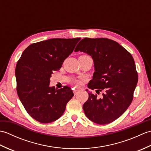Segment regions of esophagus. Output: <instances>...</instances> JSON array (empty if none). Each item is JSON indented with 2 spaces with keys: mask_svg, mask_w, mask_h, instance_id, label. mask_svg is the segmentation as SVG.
<instances>
[{
  "mask_svg": "<svg viewBox=\"0 0 151 151\" xmlns=\"http://www.w3.org/2000/svg\"><path fill=\"white\" fill-rule=\"evenodd\" d=\"M73 93H74V94H75V95H76L78 93V91L76 90V89H73Z\"/></svg>",
  "mask_w": 151,
  "mask_h": 151,
  "instance_id": "34e87169",
  "label": "esophagus"
}]
</instances>
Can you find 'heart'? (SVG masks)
<instances>
[{"mask_svg":"<svg viewBox=\"0 0 151 151\" xmlns=\"http://www.w3.org/2000/svg\"><path fill=\"white\" fill-rule=\"evenodd\" d=\"M75 84L76 86H78V85H80V84H81V81H78V80H76V81H75Z\"/></svg>","mask_w":151,"mask_h":151,"instance_id":"1","label":"heart"}]
</instances>
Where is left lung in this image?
<instances>
[{"instance_id": "left-lung-1", "label": "left lung", "mask_w": 151, "mask_h": 151, "mask_svg": "<svg viewBox=\"0 0 151 151\" xmlns=\"http://www.w3.org/2000/svg\"><path fill=\"white\" fill-rule=\"evenodd\" d=\"M75 51L92 57L95 71L88 87L96 89L98 95L102 92L101 97L88 93V101L83 104L86 115L99 124L111 123L123 114L133 100L138 75L132 56L107 38H84Z\"/></svg>"}]
</instances>
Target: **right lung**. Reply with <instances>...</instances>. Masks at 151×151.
<instances>
[{"instance_id":"1","label":"right lung","mask_w":151,"mask_h":151,"mask_svg":"<svg viewBox=\"0 0 151 151\" xmlns=\"http://www.w3.org/2000/svg\"><path fill=\"white\" fill-rule=\"evenodd\" d=\"M81 38L50 39L31 44L15 67L17 92L25 110L35 120L49 123L59 119L74 96L68 86L49 87L54 70L60 69Z\"/></svg>"}]
</instances>
